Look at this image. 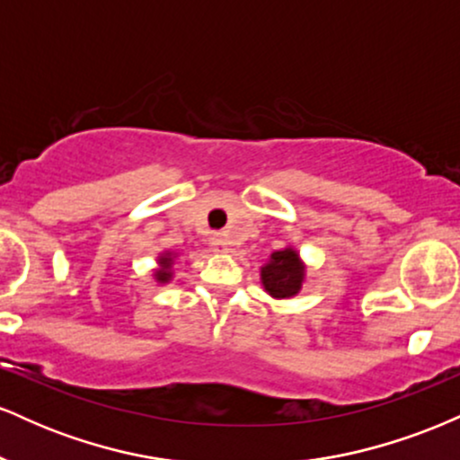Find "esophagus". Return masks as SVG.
Here are the masks:
<instances>
[{"mask_svg":"<svg viewBox=\"0 0 460 460\" xmlns=\"http://www.w3.org/2000/svg\"><path fill=\"white\" fill-rule=\"evenodd\" d=\"M229 244H231L229 237H226L225 234H216V235L212 237L214 251H218V252H229V251H231Z\"/></svg>","mask_w":460,"mask_h":460,"instance_id":"esophagus-1","label":"esophagus"}]
</instances>
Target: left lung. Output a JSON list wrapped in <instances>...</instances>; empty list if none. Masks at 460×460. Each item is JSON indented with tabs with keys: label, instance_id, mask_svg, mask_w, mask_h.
<instances>
[{
	"label": "left lung",
	"instance_id": "obj_1",
	"mask_svg": "<svg viewBox=\"0 0 460 460\" xmlns=\"http://www.w3.org/2000/svg\"><path fill=\"white\" fill-rule=\"evenodd\" d=\"M307 277V266L300 260L296 248L288 246L274 251L270 260L261 266V285L272 298L296 296Z\"/></svg>",
	"mask_w": 460,
	"mask_h": 460
}]
</instances>
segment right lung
Returning <instances> with one entry per match:
<instances>
[{"instance_id": "obj_1", "label": "right lung", "mask_w": 460, "mask_h": 460, "mask_svg": "<svg viewBox=\"0 0 460 460\" xmlns=\"http://www.w3.org/2000/svg\"><path fill=\"white\" fill-rule=\"evenodd\" d=\"M177 252L175 251H164L157 257V268L153 270V279L157 283H168L172 279V266H175Z\"/></svg>"}]
</instances>
